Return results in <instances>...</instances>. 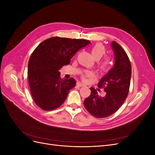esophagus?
Segmentation results:
<instances>
[{
  "mask_svg": "<svg viewBox=\"0 0 155 155\" xmlns=\"http://www.w3.org/2000/svg\"><path fill=\"white\" fill-rule=\"evenodd\" d=\"M77 85H78V87H85V85H84V84H83V83H81V82H78V83H77Z\"/></svg>",
  "mask_w": 155,
  "mask_h": 155,
  "instance_id": "esophagus-1",
  "label": "esophagus"
}]
</instances>
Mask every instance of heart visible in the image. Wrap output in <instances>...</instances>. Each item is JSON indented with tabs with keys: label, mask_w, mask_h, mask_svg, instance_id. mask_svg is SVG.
Masks as SVG:
<instances>
[{
	"label": "heart",
	"mask_w": 155,
	"mask_h": 155,
	"mask_svg": "<svg viewBox=\"0 0 155 155\" xmlns=\"http://www.w3.org/2000/svg\"><path fill=\"white\" fill-rule=\"evenodd\" d=\"M91 51L94 58L96 60H99L105 54L107 49L102 43H97L92 46ZM112 64H113V61L110 56L105 55L97 63V68L101 72L105 73L110 70ZM94 76V72L90 71V70H85L81 74V78L83 81H87L88 79L92 78Z\"/></svg>",
	"instance_id": "1"
}]
</instances>
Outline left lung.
<instances>
[{"mask_svg": "<svg viewBox=\"0 0 155 155\" xmlns=\"http://www.w3.org/2000/svg\"><path fill=\"white\" fill-rule=\"evenodd\" d=\"M111 45L115 55V64L97 84L98 87L104 89L105 96H100L97 90L91 87V95L83 102L89 113L100 118L115 113L123 105L129 91L131 78L130 60L125 51L117 42L112 41Z\"/></svg>", "mask_w": 155, "mask_h": 155, "instance_id": "obj_1", "label": "left lung"}]
</instances>
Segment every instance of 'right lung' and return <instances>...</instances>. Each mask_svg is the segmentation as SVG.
Listing matches in <instances>:
<instances>
[{"label": "right lung", "instance_id": "obj_1", "mask_svg": "<svg viewBox=\"0 0 155 155\" xmlns=\"http://www.w3.org/2000/svg\"><path fill=\"white\" fill-rule=\"evenodd\" d=\"M85 39L53 37L41 43L28 61V78L31 96L41 109L52 110L61 105L76 86L71 78L63 79L59 70L70 63L77 51L88 45Z\"/></svg>", "mask_w": 155, "mask_h": 155}]
</instances>
